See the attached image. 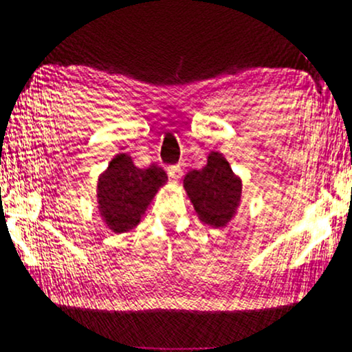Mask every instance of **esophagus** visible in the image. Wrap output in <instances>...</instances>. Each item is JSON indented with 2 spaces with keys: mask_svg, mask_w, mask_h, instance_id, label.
Returning <instances> with one entry per match:
<instances>
[{
  "mask_svg": "<svg viewBox=\"0 0 352 352\" xmlns=\"http://www.w3.org/2000/svg\"><path fill=\"white\" fill-rule=\"evenodd\" d=\"M166 171H168V176L171 177V179H175V181H177L181 176H183V168H181L179 164L168 166V169H166Z\"/></svg>",
  "mask_w": 352,
  "mask_h": 352,
  "instance_id": "1",
  "label": "esophagus"
}]
</instances>
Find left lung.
Listing matches in <instances>:
<instances>
[{
	"mask_svg": "<svg viewBox=\"0 0 352 352\" xmlns=\"http://www.w3.org/2000/svg\"><path fill=\"white\" fill-rule=\"evenodd\" d=\"M183 184L203 223L221 228L235 217L241 198V179L223 154L213 151L205 168L188 173Z\"/></svg>",
	"mask_w": 352,
	"mask_h": 352,
	"instance_id": "1",
	"label": "left lung"
}]
</instances>
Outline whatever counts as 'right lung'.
<instances>
[{
    "mask_svg": "<svg viewBox=\"0 0 352 352\" xmlns=\"http://www.w3.org/2000/svg\"><path fill=\"white\" fill-rule=\"evenodd\" d=\"M166 181L168 176L160 166L139 169L131 156L117 154L97 184L99 210L109 228L116 233L134 228Z\"/></svg>",
    "mask_w": 352,
    "mask_h": 352,
    "instance_id": "add662e5",
    "label": "right lung"
}]
</instances>
